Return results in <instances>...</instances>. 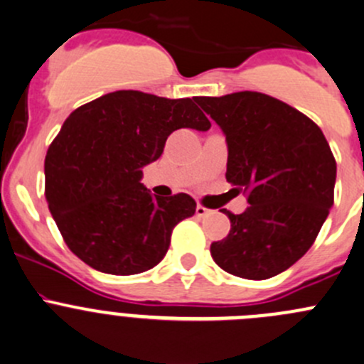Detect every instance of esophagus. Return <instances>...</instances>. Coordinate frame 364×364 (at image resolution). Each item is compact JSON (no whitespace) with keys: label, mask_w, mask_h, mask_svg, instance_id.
<instances>
[{"label":"esophagus","mask_w":364,"mask_h":364,"mask_svg":"<svg viewBox=\"0 0 364 364\" xmlns=\"http://www.w3.org/2000/svg\"><path fill=\"white\" fill-rule=\"evenodd\" d=\"M208 213H210V210L207 207H203V205H200V203L196 205V215L198 217H205V215H208Z\"/></svg>","instance_id":"1"}]
</instances>
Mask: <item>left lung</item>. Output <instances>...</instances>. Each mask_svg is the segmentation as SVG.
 I'll list each match as a JSON object with an SVG mask.
<instances>
[{
	"mask_svg": "<svg viewBox=\"0 0 364 364\" xmlns=\"http://www.w3.org/2000/svg\"><path fill=\"white\" fill-rule=\"evenodd\" d=\"M196 103L226 134V181L249 203L243 213L223 210L230 235L210 254L242 279L279 275L312 247L335 200L328 140L312 119L263 92L198 96Z\"/></svg>",
	"mask_w": 364,
	"mask_h": 364,
	"instance_id": "left-lung-1",
	"label": "left lung"
}]
</instances>
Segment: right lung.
<instances>
[{
    "mask_svg": "<svg viewBox=\"0 0 364 364\" xmlns=\"http://www.w3.org/2000/svg\"><path fill=\"white\" fill-rule=\"evenodd\" d=\"M181 127L207 131L191 98L115 91L70 114L45 157V198L71 252L112 275L154 268L171 231L196 212L186 193L154 198L141 168L163 154Z\"/></svg>",
    "mask_w": 364,
    "mask_h": 364,
    "instance_id": "1",
    "label": "right lung"
}]
</instances>
